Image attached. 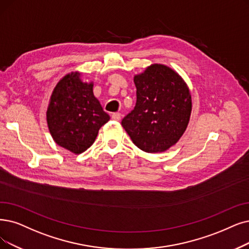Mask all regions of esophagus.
<instances>
[{
	"label": "esophagus",
	"mask_w": 249,
	"mask_h": 249,
	"mask_svg": "<svg viewBox=\"0 0 249 249\" xmlns=\"http://www.w3.org/2000/svg\"><path fill=\"white\" fill-rule=\"evenodd\" d=\"M111 118L113 119V121L118 122V121H121L122 114H121V113H118V112H116V113H112V114H111Z\"/></svg>",
	"instance_id": "esophagus-1"
}]
</instances>
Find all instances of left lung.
I'll return each mask as SVG.
<instances>
[{
  "instance_id": "obj_1",
  "label": "left lung",
  "mask_w": 249,
  "mask_h": 249,
  "mask_svg": "<svg viewBox=\"0 0 249 249\" xmlns=\"http://www.w3.org/2000/svg\"><path fill=\"white\" fill-rule=\"evenodd\" d=\"M137 103L122 122L133 143L148 153L164 152L180 140L192 110L191 93L171 67L151 64L134 76Z\"/></svg>"
}]
</instances>
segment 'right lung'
Wrapping results in <instances>:
<instances>
[{"label": "right lung", "instance_id": "add662e5", "mask_svg": "<svg viewBox=\"0 0 249 249\" xmlns=\"http://www.w3.org/2000/svg\"><path fill=\"white\" fill-rule=\"evenodd\" d=\"M93 82H84L72 71L58 82L47 108V124L53 140L74 154L95 142L100 127L110 117L93 93Z\"/></svg>", "mask_w": 249, "mask_h": 249}]
</instances>
